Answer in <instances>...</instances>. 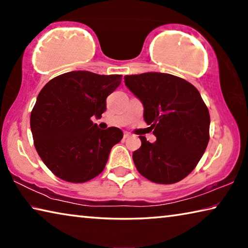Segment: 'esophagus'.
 Wrapping results in <instances>:
<instances>
[{"instance_id": "esophagus-1", "label": "esophagus", "mask_w": 248, "mask_h": 248, "mask_svg": "<svg viewBox=\"0 0 248 248\" xmlns=\"http://www.w3.org/2000/svg\"><path fill=\"white\" fill-rule=\"evenodd\" d=\"M129 137H131V134L125 131V132L124 133V139H127V138H129Z\"/></svg>"}]
</instances>
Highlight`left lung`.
<instances>
[{"instance_id": "obj_1", "label": "left lung", "mask_w": 248, "mask_h": 248, "mask_svg": "<svg viewBox=\"0 0 248 248\" xmlns=\"http://www.w3.org/2000/svg\"><path fill=\"white\" fill-rule=\"evenodd\" d=\"M124 84L144 107L156 141L142 144L132 158L139 173L156 184H174L190 174L209 142L210 115L196 87L158 72L125 75Z\"/></svg>"}]
</instances>
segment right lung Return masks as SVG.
Masks as SVG:
<instances>
[{"mask_svg": "<svg viewBox=\"0 0 248 248\" xmlns=\"http://www.w3.org/2000/svg\"><path fill=\"white\" fill-rule=\"evenodd\" d=\"M121 83V75L72 71L49 81L31 114L35 148L46 166L69 183H85L105 169L109 153L124 133L102 130L91 118H100L106 98Z\"/></svg>", "mask_w": 248, "mask_h": 248, "instance_id": "obj_1", "label": "right lung"}]
</instances>
